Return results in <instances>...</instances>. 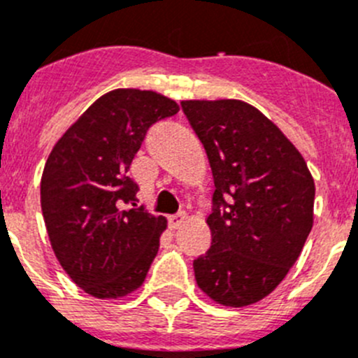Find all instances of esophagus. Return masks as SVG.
Listing matches in <instances>:
<instances>
[{
	"instance_id": "34e87169",
	"label": "esophagus",
	"mask_w": 358,
	"mask_h": 358,
	"mask_svg": "<svg viewBox=\"0 0 358 358\" xmlns=\"http://www.w3.org/2000/svg\"><path fill=\"white\" fill-rule=\"evenodd\" d=\"M185 220H186V214H185V213H177V214H173V216H170V217H169V224H170V228H179V227H181L182 223H185Z\"/></svg>"
}]
</instances>
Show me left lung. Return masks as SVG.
<instances>
[{
	"label": "left lung",
	"instance_id": "1",
	"mask_svg": "<svg viewBox=\"0 0 358 358\" xmlns=\"http://www.w3.org/2000/svg\"><path fill=\"white\" fill-rule=\"evenodd\" d=\"M214 177L209 251L193 260L213 301L243 308L267 297L297 262L313 227L315 181L295 145L241 100H186Z\"/></svg>",
	"mask_w": 358,
	"mask_h": 358
}]
</instances>
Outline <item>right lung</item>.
<instances>
[{
  "label": "right lung",
  "mask_w": 358,
  "mask_h": 358,
  "mask_svg": "<svg viewBox=\"0 0 358 358\" xmlns=\"http://www.w3.org/2000/svg\"><path fill=\"white\" fill-rule=\"evenodd\" d=\"M179 105L155 91L115 90L98 98L57 141L40 186L42 213L61 267L86 294L117 299L144 283L166 228L137 206L128 176L149 128Z\"/></svg>",
  "instance_id": "add662e5"
}]
</instances>
